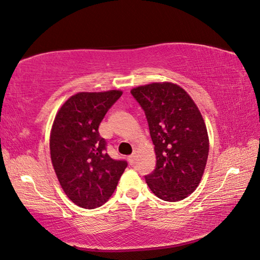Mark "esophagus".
<instances>
[{
    "instance_id": "34e87169",
    "label": "esophagus",
    "mask_w": 260,
    "mask_h": 260,
    "mask_svg": "<svg viewBox=\"0 0 260 260\" xmlns=\"http://www.w3.org/2000/svg\"><path fill=\"white\" fill-rule=\"evenodd\" d=\"M128 161H129V164L131 166H134L136 164V154H131L130 157L128 158Z\"/></svg>"
}]
</instances>
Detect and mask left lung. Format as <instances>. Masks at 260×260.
<instances>
[{"instance_id":"obj_1","label":"left lung","mask_w":260,"mask_h":260,"mask_svg":"<svg viewBox=\"0 0 260 260\" xmlns=\"http://www.w3.org/2000/svg\"><path fill=\"white\" fill-rule=\"evenodd\" d=\"M145 111L154 145L155 169L146 181L165 201L182 200L201 180L209 152L207 128L197 106L180 86L151 83L131 90Z\"/></svg>"}]
</instances>
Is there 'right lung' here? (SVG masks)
Returning a JSON list of instances; mask_svg holds the SVG:
<instances>
[{
  "label": "right lung",
  "instance_id": "right-lung-1",
  "mask_svg": "<svg viewBox=\"0 0 260 260\" xmlns=\"http://www.w3.org/2000/svg\"><path fill=\"white\" fill-rule=\"evenodd\" d=\"M122 92H79L66 101L52 125L50 152L63 191L74 204L94 209L107 203L128 166L107 153L99 125Z\"/></svg>",
  "mask_w": 260,
  "mask_h": 260
}]
</instances>
